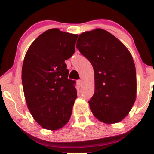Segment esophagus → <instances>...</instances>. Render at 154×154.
<instances>
[{
	"mask_svg": "<svg viewBox=\"0 0 154 154\" xmlns=\"http://www.w3.org/2000/svg\"><path fill=\"white\" fill-rule=\"evenodd\" d=\"M82 80H77V85L79 86V87H80L81 85H82Z\"/></svg>",
	"mask_w": 154,
	"mask_h": 154,
	"instance_id": "34e87169",
	"label": "esophagus"
}]
</instances>
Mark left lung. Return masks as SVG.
<instances>
[{
    "label": "left lung",
    "mask_w": 154,
    "mask_h": 154,
    "mask_svg": "<svg viewBox=\"0 0 154 154\" xmlns=\"http://www.w3.org/2000/svg\"><path fill=\"white\" fill-rule=\"evenodd\" d=\"M76 46L94 69L95 93L88 101L92 113L103 123L119 122L136 99V70L131 54L102 29L80 34Z\"/></svg>",
    "instance_id": "left-lung-1"
}]
</instances>
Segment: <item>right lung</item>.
Masks as SVG:
<instances>
[{
  "instance_id": "1",
  "label": "right lung",
  "mask_w": 154,
  "mask_h": 154,
  "mask_svg": "<svg viewBox=\"0 0 154 154\" xmlns=\"http://www.w3.org/2000/svg\"><path fill=\"white\" fill-rule=\"evenodd\" d=\"M78 35L57 28L44 32L24 56L22 80L28 109L46 130L63 128L72 115L77 98L75 80L68 79L65 60L75 51Z\"/></svg>"
}]
</instances>
